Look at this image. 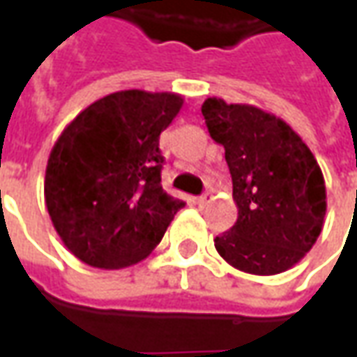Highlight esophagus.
Wrapping results in <instances>:
<instances>
[{
	"label": "esophagus",
	"instance_id": "esophagus-1",
	"mask_svg": "<svg viewBox=\"0 0 357 357\" xmlns=\"http://www.w3.org/2000/svg\"><path fill=\"white\" fill-rule=\"evenodd\" d=\"M210 201H212V195L204 193L202 197H199V199H197V204H199V206H206Z\"/></svg>",
	"mask_w": 357,
	"mask_h": 357
}]
</instances>
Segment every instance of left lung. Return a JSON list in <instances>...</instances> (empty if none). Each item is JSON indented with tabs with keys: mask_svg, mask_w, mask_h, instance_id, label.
<instances>
[{
	"mask_svg": "<svg viewBox=\"0 0 357 357\" xmlns=\"http://www.w3.org/2000/svg\"><path fill=\"white\" fill-rule=\"evenodd\" d=\"M208 133L225 149L239 216L214 239L218 255L250 275H277L310 252L327 212L314 153L284 120L245 102L208 97Z\"/></svg>",
	"mask_w": 357,
	"mask_h": 357,
	"instance_id": "1",
	"label": "left lung"
}]
</instances>
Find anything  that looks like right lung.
Wrapping results in <instances>:
<instances>
[{
    "label": "right lung",
    "instance_id": "1",
    "mask_svg": "<svg viewBox=\"0 0 357 357\" xmlns=\"http://www.w3.org/2000/svg\"><path fill=\"white\" fill-rule=\"evenodd\" d=\"M183 107L170 91L105 95L51 149L43 195L55 231L80 262L122 269L145 260L183 202L160 183V133Z\"/></svg>",
    "mask_w": 357,
    "mask_h": 357
}]
</instances>
